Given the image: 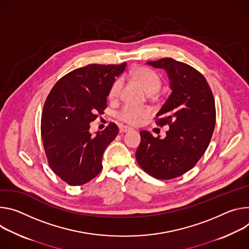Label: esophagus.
<instances>
[{"mask_svg": "<svg viewBox=\"0 0 249 249\" xmlns=\"http://www.w3.org/2000/svg\"><path fill=\"white\" fill-rule=\"evenodd\" d=\"M132 128L129 127V126H126V125H122L120 126V132H127L129 130H131Z\"/></svg>", "mask_w": 249, "mask_h": 249, "instance_id": "esophagus-1", "label": "esophagus"}]
</instances>
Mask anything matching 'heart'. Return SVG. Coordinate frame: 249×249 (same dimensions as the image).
<instances>
[{
  "instance_id": "1",
  "label": "heart",
  "mask_w": 249,
  "mask_h": 249,
  "mask_svg": "<svg viewBox=\"0 0 249 249\" xmlns=\"http://www.w3.org/2000/svg\"><path fill=\"white\" fill-rule=\"evenodd\" d=\"M134 80L143 88L147 95L156 94L162 84L161 77L153 70L147 67H137L131 73ZM124 85L123 78H118L114 81L108 91L110 99L118 98ZM149 115V110L144 107H135L131 106H124L118 113V118L129 124H135L141 120Z\"/></svg>"
}]
</instances>
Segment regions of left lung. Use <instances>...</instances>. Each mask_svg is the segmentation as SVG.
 <instances>
[{
  "label": "left lung",
  "mask_w": 249,
  "mask_h": 249,
  "mask_svg": "<svg viewBox=\"0 0 249 249\" xmlns=\"http://www.w3.org/2000/svg\"><path fill=\"white\" fill-rule=\"evenodd\" d=\"M166 71L172 93L156 117L168 124L165 139L141 131L135 152L140 166L160 180L179 177L192 169L207 150L215 124V106L206 78L195 68L172 58L146 62Z\"/></svg>",
  "instance_id": "8db88e82"
}]
</instances>
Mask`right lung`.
I'll return each mask as SVG.
<instances>
[{"label": "right lung", "instance_id": "add662e5", "mask_svg": "<svg viewBox=\"0 0 249 249\" xmlns=\"http://www.w3.org/2000/svg\"><path fill=\"white\" fill-rule=\"evenodd\" d=\"M90 64L75 69L53 86L43 106L41 137L52 171L71 186L86 184L102 170L103 154L119 133L110 123L90 133V123L104 114L110 86L125 69Z\"/></svg>", "mask_w": 249, "mask_h": 249}]
</instances>
